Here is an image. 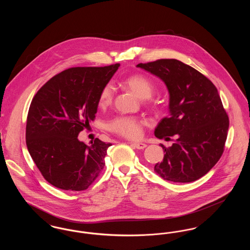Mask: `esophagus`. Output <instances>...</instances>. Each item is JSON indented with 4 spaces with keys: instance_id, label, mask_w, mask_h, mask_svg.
Here are the masks:
<instances>
[{
    "instance_id": "obj_1",
    "label": "esophagus",
    "mask_w": 250,
    "mask_h": 250,
    "mask_svg": "<svg viewBox=\"0 0 250 250\" xmlns=\"http://www.w3.org/2000/svg\"><path fill=\"white\" fill-rule=\"evenodd\" d=\"M132 145H133L135 148L139 149V150H143V149L146 148V146H147L145 143H132Z\"/></svg>"
}]
</instances>
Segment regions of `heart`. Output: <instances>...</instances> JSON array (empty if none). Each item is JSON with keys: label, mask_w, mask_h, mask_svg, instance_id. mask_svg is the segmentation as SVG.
I'll return each mask as SVG.
<instances>
[{"label": "heart", "mask_w": 250, "mask_h": 250, "mask_svg": "<svg viewBox=\"0 0 250 250\" xmlns=\"http://www.w3.org/2000/svg\"><path fill=\"white\" fill-rule=\"evenodd\" d=\"M123 83L142 99L150 98L155 91V83L149 77L140 73L126 77ZM112 97L113 87L111 84L107 83L100 91L98 97L99 106H107L112 101ZM145 125L146 121L141 118L131 116H118L110 121L108 124V129L122 137L131 140H137L142 137L143 126Z\"/></svg>", "instance_id": "1"}]
</instances>
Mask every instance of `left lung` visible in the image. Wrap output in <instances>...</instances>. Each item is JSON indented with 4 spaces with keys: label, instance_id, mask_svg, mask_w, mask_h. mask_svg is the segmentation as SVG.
Returning <instances> with one entry per match:
<instances>
[{
    "label": "left lung",
    "instance_id": "8db88e82",
    "mask_svg": "<svg viewBox=\"0 0 250 250\" xmlns=\"http://www.w3.org/2000/svg\"><path fill=\"white\" fill-rule=\"evenodd\" d=\"M159 77L169 93V115L155 130L164 158L155 172L164 180L189 183L205 175L224 152L229 116L214 83L190 65L176 59H160L137 65Z\"/></svg>",
    "mask_w": 250,
    "mask_h": 250
}]
</instances>
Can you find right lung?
<instances>
[{
    "label": "right lung",
    "instance_id": "obj_1",
    "mask_svg": "<svg viewBox=\"0 0 250 250\" xmlns=\"http://www.w3.org/2000/svg\"><path fill=\"white\" fill-rule=\"evenodd\" d=\"M120 63L71 67L52 77L34 96L27 116L26 144L46 181L62 190L87 189L105 167L111 145L78 140L95 119L101 89Z\"/></svg>",
    "mask_w": 250,
    "mask_h": 250
}]
</instances>
